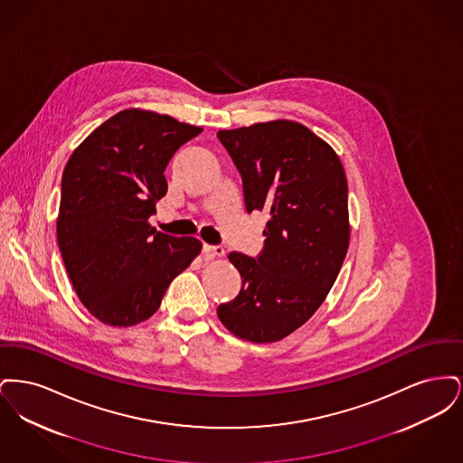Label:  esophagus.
<instances>
[{"mask_svg": "<svg viewBox=\"0 0 463 463\" xmlns=\"http://www.w3.org/2000/svg\"><path fill=\"white\" fill-rule=\"evenodd\" d=\"M204 255L208 259H222L225 255V250L222 246H210V244H204Z\"/></svg>", "mask_w": 463, "mask_h": 463, "instance_id": "34e87169", "label": "esophagus"}]
</instances>
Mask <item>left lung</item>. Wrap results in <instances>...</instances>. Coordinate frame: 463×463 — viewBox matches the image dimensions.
<instances>
[{
	"mask_svg": "<svg viewBox=\"0 0 463 463\" xmlns=\"http://www.w3.org/2000/svg\"><path fill=\"white\" fill-rule=\"evenodd\" d=\"M217 137L241 174L246 212L269 213L262 253H229L242 287L217 314L241 340L279 342L321 307L347 255L345 170L330 144L297 121L255 123Z\"/></svg>",
	"mask_w": 463,
	"mask_h": 463,
	"instance_id": "8db88e82",
	"label": "left lung"
}]
</instances>
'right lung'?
<instances>
[{"mask_svg":"<svg viewBox=\"0 0 463 463\" xmlns=\"http://www.w3.org/2000/svg\"><path fill=\"white\" fill-rule=\"evenodd\" d=\"M203 132L155 110H119L74 149L62 174L57 241L72 288L104 325L149 319L176 276L201 253L196 238L156 231L165 168Z\"/></svg>","mask_w":463,"mask_h":463,"instance_id":"right-lung-1","label":"right lung"}]
</instances>
